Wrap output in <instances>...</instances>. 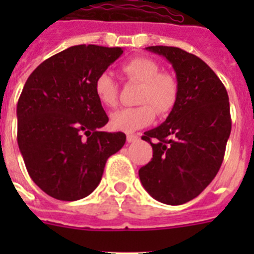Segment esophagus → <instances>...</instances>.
<instances>
[{"instance_id": "34e87169", "label": "esophagus", "mask_w": 254, "mask_h": 254, "mask_svg": "<svg viewBox=\"0 0 254 254\" xmlns=\"http://www.w3.org/2000/svg\"><path fill=\"white\" fill-rule=\"evenodd\" d=\"M140 140V133H128L127 134V141L128 142H136Z\"/></svg>"}]
</instances>
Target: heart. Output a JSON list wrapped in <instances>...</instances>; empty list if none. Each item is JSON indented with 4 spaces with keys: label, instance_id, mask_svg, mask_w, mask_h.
Instances as JSON below:
<instances>
[{
    "label": "heart",
    "instance_id": "obj_1",
    "mask_svg": "<svg viewBox=\"0 0 254 254\" xmlns=\"http://www.w3.org/2000/svg\"><path fill=\"white\" fill-rule=\"evenodd\" d=\"M128 81L140 84L137 103L140 105L118 109L111 116L114 129L133 132L152 123L155 111L159 116H167L174 109L179 96L177 78L168 72H160L154 60L134 57L127 61L121 68ZM95 95L104 107L112 108L118 100V86L109 73H100L95 80Z\"/></svg>",
    "mask_w": 254,
    "mask_h": 254
}]
</instances>
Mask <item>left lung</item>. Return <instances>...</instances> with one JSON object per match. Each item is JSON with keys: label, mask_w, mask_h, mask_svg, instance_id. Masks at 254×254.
Here are the masks:
<instances>
[{"label": "left lung", "mask_w": 254, "mask_h": 254, "mask_svg": "<svg viewBox=\"0 0 254 254\" xmlns=\"http://www.w3.org/2000/svg\"><path fill=\"white\" fill-rule=\"evenodd\" d=\"M146 49L172 64L179 96L167 121L143 133L152 159L138 176L156 201L182 205L198 196L223 164L232 131L229 96L216 73L197 56L177 47Z\"/></svg>", "instance_id": "1"}]
</instances>
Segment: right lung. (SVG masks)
I'll return each instance as SVG.
<instances>
[{
  "instance_id": "right-lung-1",
  "label": "right lung",
  "mask_w": 254,
  "mask_h": 254,
  "mask_svg": "<svg viewBox=\"0 0 254 254\" xmlns=\"http://www.w3.org/2000/svg\"><path fill=\"white\" fill-rule=\"evenodd\" d=\"M122 48L73 46L39 64L17 102V143L35 185L60 201L81 199L98 187L123 132L100 131L109 121L95 95L96 77Z\"/></svg>"
}]
</instances>
